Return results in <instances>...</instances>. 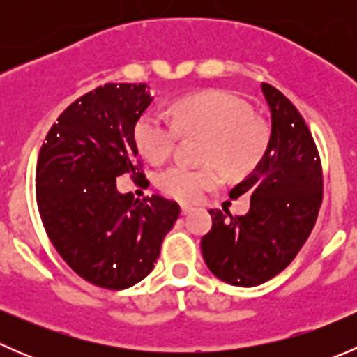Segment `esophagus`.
<instances>
[{"instance_id": "obj_1", "label": "esophagus", "mask_w": 357, "mask_h": 357, "mask_svg": "<svg viewBox=\"0 0 357 357\" xmlns=\"http://www.w3.org/2000/svg\"><path fill=\"white\" fill-rule=\"evenodd\" d=\"M192 211H193V207H190V205H185V204L181 205V214H183V215L190 214V212H192Z\"/></svg>"}]
</instances>
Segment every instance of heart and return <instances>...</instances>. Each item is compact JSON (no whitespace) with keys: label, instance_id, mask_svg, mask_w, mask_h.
Segmentation results:
<instances>
[{"label":"heart","instance_id":"heart-1","mask_svg":"<svg viewBox=\"0 0 357 357\" xmlns=\"http://www.w3.org/2000/svg\"><path fill=\"white\" fill-rule=\"evenodd\" d=\"M171 115L172 119L149 112L136 122V145L150 162H162L171 155L179 129L186 135H204L207 142L202 160L218 162L229 174L252 171L268 149L266 126L252 117L250 107L242 98L229 91L212 89L185 96L172 105ZM219 181L221 172L214 164L202 167L174 164L158 176V186L181 202L199 200Z\"/></svg>","mask_w":357,"mask_h":357}]
</instances>
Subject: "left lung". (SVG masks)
Here are the masks:
<instances>
[{"label":"left lung","instance_id":"obj_1","mask_svg":"<svg viewBox=\"0 0 357 357\" xmlns=\"http://www.w3.org/2000/svg\"><path fill=\"white\" fill-rule=\"evenodd\" d=\"M261 91L271 114L268 149L254 171L229 192L250 195L245 215L212 208V228L202 255L215 278L257 287L294 261L314 228L323 199V176L314 139L298 110L269 84Z\"/></svg>","mask_w":357,"mask_h":357}]
</instances>
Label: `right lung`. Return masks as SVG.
I'll return each instance as SVG.
<instances>
[{
  "label": "right lung",
  "mask_w": 357,
  "mask_h": 357,
  "mask_svg": "<svg viewBox=\"0 0 357 357\" xmlns=\"http://www.w3.org/2000/svg\"><path fill=\"white\" fill-rule=\"evenodd\" d=\"M152 102L143 82L100 86L63 110L39 152L36 199L46 233L72 271L102 289L149 276L179 218L176 202L135 200L115 185L126 172L143 178L135 128Z\"/></svg>",
  "instance_id": "obj_1"
}]
</instances>
